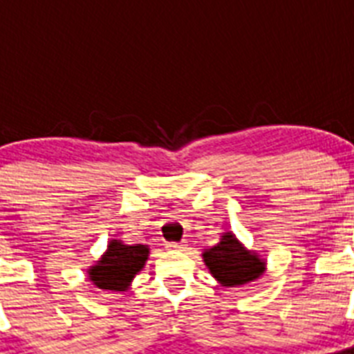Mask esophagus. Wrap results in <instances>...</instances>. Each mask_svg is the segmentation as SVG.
<instances>
[{
  "label": "esophagus",
  "mask_w": 354,
  "mask_h": 354,
  "mask_svg": "<svg viewBox=\"0 0 354 354\" xmlns=\"http://www.w3.org/2000/svg\"><path fill=\"white\" fill-rule=\"evenodd\" d=\"M185 246H187L185 242H169V244H167V248H169V250H176V252H182V250H185Z\"/></svg>",
  "instance_id": "34e87169"
}]
</instances>
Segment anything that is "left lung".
I'll list each match as a JSON object with an SVG mask.
<instances>
[{
  "label": "left lung",
  "mask_w": 354,
  "mask_h": 354,
  "mask_svg": "<svg viewBox=\"0 0 354 354\" xmlns=\"http://www.w3.org/2000/svg\"><path fill=\"white\" fill-rule=\"evenodd\" d=\"M204 261L211 274L224 286L244 285L248 281L257 279L264 270L259 257L246 252L233 233H226L216 246L209 248L204 253Z\"/></svg>",
  "instance_id": "1"
}]
</instances>
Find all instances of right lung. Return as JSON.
<instances>
[{"mask_svg":"<svg viewBox=\"0 0 354 354\" xmlns=\"http://www.w3.org/2000/svg\"><path fill=\"white\" fill-rule=\"evenodd\" d=\"M149 257V248L143 244H122L113 241L108 246V252L90 270L91 281L104 290H124L132 277L143 268Z\"/></svg>","mask_w":354,"mask_h":354,"instance_id":"right-lung-1","label":"right lung"}]
</instances>
